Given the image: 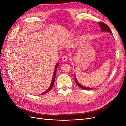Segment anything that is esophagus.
<instances>
[{
    "label": "esophagus",
    "mask_w": 126,
    "mask_h": 126,
    "mask_svg": "<svg viewBox=\"0 0 126 126\" xmlns=\"http://www.w3.org/2000/svg\"><path fill=\"white\" fill-rule=\"evenodd\" d=\"M62 60H63V62H66V61L67 60V59H68V57L67 56H63V57H62Z\"/></svg>",
    "instance_id": "34e87169"
}]
</instances>
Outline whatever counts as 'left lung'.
<instances>
[{"instance_id":"obj_1","label":"left lung","mask_w":126,"mask_h":126,"mask_svg":"<svg viewBox=\"0 0 126 126\" xmlns=\"http://www.w3.org/2000/svg\"><path fill=\"white\" fill-rule=\"evenodd\" d=\"M100 28H101V32H108L109 33H111V35H112V33L111 31V30H110V28L106 24H105L104 22H98ZM75 81H76V84H77L80 88H81L83 89H85V90H89V89H93V88H88V87H86L84 86H82V85H81L80 83L78 82L77 79L76 78V76H75Z\"/></svg>"}]
</instances>
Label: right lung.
Returning a JSON list of instances; mask_svg holds the SVG:
<instances>
[{"mask_svg": "<svg viewBox=\"0 0 126 126\" xmlns=\"http://www.w3.org/2000/svg\"><path fill=\"white\" fill-rule=\"evenodd\" d=\"M58 63H57V64H56V67H55V71H54V75H53V77H52V81H51V84H50V87H49V88L48 89V90H47L45 92H44V93H43V94H46V93H47L49 92V91H50V90L51 89V88H52L53 86H54V82H55V77H56V71H57V68H58Z\"/></svg>", "mask_w": 126, "mask_h": 126, "instance_id": "add662e5", "label": "right lung"}]
</instances>
